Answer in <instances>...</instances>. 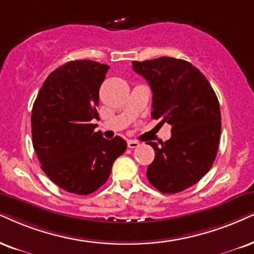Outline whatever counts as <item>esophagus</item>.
Listing matches in <instances>:
<instances>
[{"instance_id": "esophagus-1", "label": "esophagus", "mask_w": 254, "mask_h": 254, "mask_svg": "<svg viewBox=\"0 0 254 254\" xmlns=\"http://www.w3.org/2000/svg\"><path fill=\"white\" fill-rule=\"evenodd\" d=\"M138 146H139V143H138L137 140H127V147H129V149H134V147Z\"/></svg>"}]
</instances>
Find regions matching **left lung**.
I'll list each match as a JSON object with an SVG mask.
<instances>
[{"mask_svg":"<svg viewBox=\"0 0 254 254\" xmlns=\"http://www.w3.org/2000/svg\"><path fill=\"white\" fill-rule=\"evenodd\" d=\"M132 69L152 90L153 120L172 127L171 138L160 145L147 142L155 159L147 168L150 184L163 193H177L210 171L219 146V102L203 73L173 57L132 62Z\"/></svg>","mask_w":254,"mask_h":254,"instance_id":"1","label":"left lung"}]
</instances>
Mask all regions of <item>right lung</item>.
Segmentation results:
<instances>
[{"label": "right lung", "mask_w": 254, "mask_h": 254, "mask_svg": "<svg viewBox=\"0 0 254 254\" xmlns=\"http://www.w3.org/2000/svg\"><path fill=\"white\" fill-rule=\"evenodd\" d=\"M109 65L71 61L53 71L31 111L33 145L41 168L57 186L75 194H90L108 181L112 164L127 150L116 136L95 132L99 88Z\"/></svg>", "instance_id": "obj_1"}]
</instances>
